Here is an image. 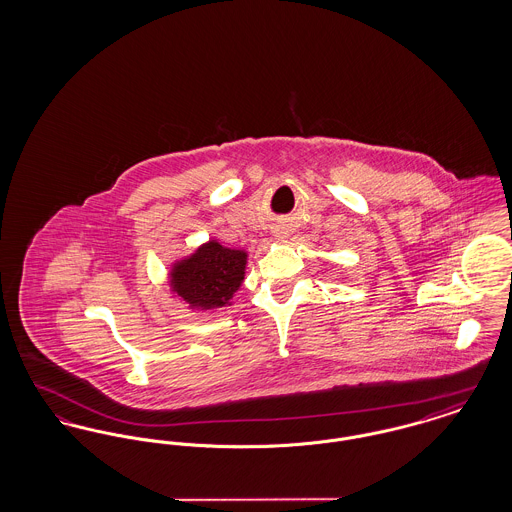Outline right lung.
I'll list each match as a JSON object with an SVG mask.
<instances>
[{
  "instance_id": "add662e5",
  "label": "right lung",
  "mask_w": 512,
  "mask_h": 512,
  "mask_svg": "<svg viewBox=\"0 0 512 512\" xmlns=\"http://www.w3.org/2000/svg\"><path fill=\"white\" fill-rule=\"evenodd\" d=\"M244 251L209 242L174 267L172 286L192 307H224L244 282Z\"/></svg>"
}]
</instances>
